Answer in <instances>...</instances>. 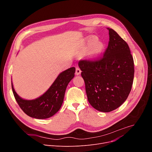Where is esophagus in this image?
I'll list each match as a JSON object with an SVG mask.
<instances>
[{
	"label": "esophagus",
	"mask_w": 152,
	"mask_h": 152,
	"mask_svg": "<svg viewBox=\"0 0 152 152\" xmlns=\"http://www.w3.org/2000/svg\"><path fill=\"white\" fill-rule=\"evenodd\" d=\"M81 73V70H80V69L78 67H77L76 68V72H75V74L76 75H80Z\"/></svg>",
	"instance_id": "obj_1"
}]
</instances>
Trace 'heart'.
I'll use <instances>...</instances> for the list:
<instances>
[{"label":"heart","mask_w":152,"mask_h":152,"mask_svg":"<svg viewBox=\"0 0 152 152\" xmlns=\"http://www.w3.org/2000/svg\"><path fill=\"white\" fill-rule=\"evenodd\" d=\"M95 42V39L93 38L90 39V44L91 45ZM102 49V46L100 42H95L93 45L90 49V54L93 56H95L100 53Z\"/></svg>","instance_id":"obj_1"}]
</instances>
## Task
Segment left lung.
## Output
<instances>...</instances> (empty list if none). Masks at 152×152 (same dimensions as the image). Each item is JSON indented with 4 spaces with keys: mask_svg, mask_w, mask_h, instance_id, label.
<instances>
[{
    "mask_svg": "<svg viewBox=\"0 0 152 152\" xmlns=\"http://www.w3.org/2000/svg\"><path fill=\"white\" fill-rule=\"evenodd\" d=\"M107 29L110 41L102 56L78 63L89 103L104 113L117 109L125 102L134 77V59L127 42L113 29Z\"/></svg>",
    "mask_w": 152,
    "mask_h": 152,
    "instance_id": "obj_1",
    "label": "left lung"
}]
</instances>
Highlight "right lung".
Wrapping results in <instances>:
<instances>
[{
    "label": "right lung",
    "mask_w": 152,
    "mask_h": 152,
    "mask_svg": "<svg viewBox=\"0 0 152 152\" xmlns=\"http://www.w3.org/2000/svg\"><path fill=\"white\" fill-rule=\"evenodd\" d=\"M75 68L71 67L59 75L49 89L39 97L32 100L20 98L15 91L12 83V90L14 97L22 111L28 116L45 119L55 114L61 108L67 86L75 76Z\"/></svg>",
    "instance_id": "obj_1"
}]
</instances>
